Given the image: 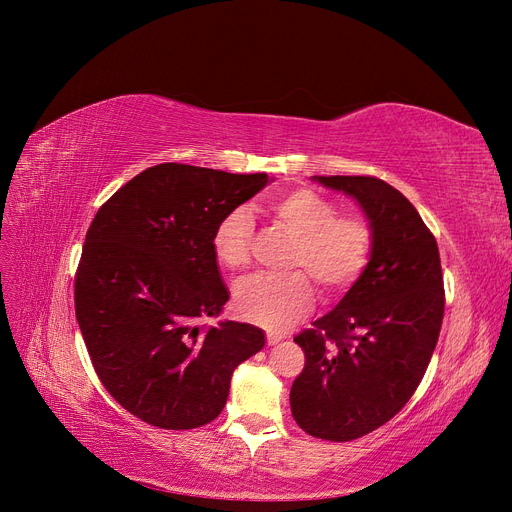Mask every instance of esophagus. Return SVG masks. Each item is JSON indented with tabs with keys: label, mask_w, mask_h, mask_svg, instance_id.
Returning a JSON list of instances; mask_svg holds the SVG:
<instances>
[{
	"label": "esophagus",
	"mask_w": 512,
	"mask_h": 512,
	"mask_svg": "<svg viewBox=\"0 0 512 512\" xmlns=\"http://www.w3.org/2000/svg\"><path fill=\"white\" fill-rule=\"evenodd\" d=\"M280 340H282V336H280V334H274V332L267 334V344H278Z\"/></svg>",
	"instance_id": "34e87169"
}]
</instances>
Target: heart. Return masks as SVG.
Masks as SVG:
<instances>
[{"label":"heart","instance_id":"obj_1","mask_svg":"<svg viewBox=\"0 0 512 512\" xmlns=\"http://www.w3.org/2000/svg\"><path fill=\"white\" fill-rule=\"evenodd\" d=\"M265 218L286 236L290 247L286 276H253L234 288V307L251 324L286 330L313 307V284L324 297H338L355 284L371 253V226L357 213H338V207L311 188H290L265 203ZM253 224L245 209H232L218 222L211 249L222 267L242 270L251 259Z\"/></svg>","mask_w":512,"mask_h":512}]
</instances>
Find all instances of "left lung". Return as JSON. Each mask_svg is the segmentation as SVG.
I'll use <instances>...</instances> for the list:
<instances>
[{
  "instance_id": "obj_1",
  "label": "left lung",
  "mask_w": 512,
  "mask_h": 512,
  "mask_svg": "<svg viewBox=\"0 0 512 512\" xmlns=\"http://www.w3.org/2000/svg\"><path fill=\"white\" fill-rule=\"evenodd\" d=\"M351 197L371 226L365 270L342 301L294 338L305 369L290 388L294 421L348 442L390 421L417 390L444 317L434 234L394 186L371 176H311Z\"/></svg>"
}]
</instances>
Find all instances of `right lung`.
<instances>
[{
	"label": "right lung",
	"instance_id": "right-lung-1",
	"mask_svg": "<svg viewBox=\"0 0 512 512\" xmlns=\"http://www.w3.org/2000/svg\"><path fill=\"white\" fill-rule=\"evenodd\" d=\"M270 180L159 164L97 211L74 282L76 319L101 384L145 423L193 429L213 421L234 369L263 348L257 326L201 319L218 317L230 299L213 230Z\"/></svg>",
	"mask_w": 512,
	"mask_h": 512
}]
</instances>
